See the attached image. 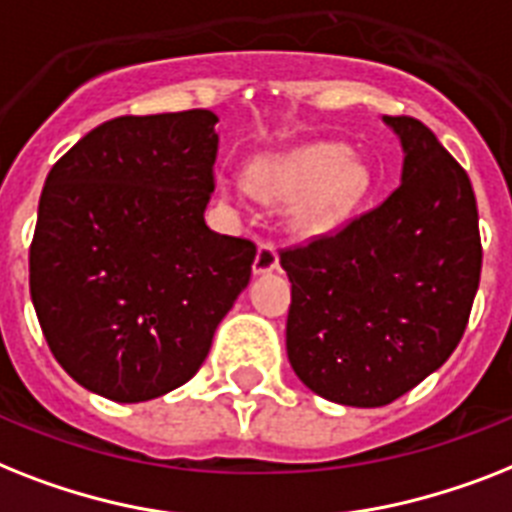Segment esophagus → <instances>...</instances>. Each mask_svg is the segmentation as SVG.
Masks as SVG:
<instances>
[{
  "label": "esophagus",
  "mask_w": 512,
  "mask_h": 512,
  "mask_svg": "<svg viewBox=\"0 0 512 512\" xmlns=\"http://www.w3.org/2000/svg\"><path fill=\"white\" fill-rule=\"evenodd\" d=\"M278 268V252L273 242H260L255 255V263H252V270L255 273H270V270Z\"/></svg>",
  "instance_id": "esophagus-1"
}]
</instances>
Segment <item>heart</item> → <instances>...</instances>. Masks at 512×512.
<instances>
[{
    "label": "heart",
    "mask_w": 512,
    "mask_h": 512,
    "mask_svg": "<svg viewBox=\"0 0 512 512\" xmlns=\"http://www.w3.org/2000/svg\"><path fill=\"white\" fill-rule=\"evenodd\" d=\"M247 186L265 202L292 199L286 223L297 236H318L350 218L371 194L373 178L363 160L331 141L270 152L247 168ZM226 202H234L231 184H220Z\"/></svg>",
    "instance_id": "obj_1"
}]
</instances>
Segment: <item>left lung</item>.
<instances>
[{
	"label": "left lung",
	"mask_w": 512,
	"mask_h": 512,
	"mask_svg": "<svg viewBox=\"0 0 512 512\" xmlns=\"http://www.w3.org/2000/svg\"><path fill=\"white\" fill-rule=\"evenodd\" d=\"M402 184L334 234L281 249L286 352L299 381L350 407L394 402L455 352L481 278L471 178L431 128L386 115Z\"/></svg>",
	"instance_id": "obj_1"
}]
</instances>
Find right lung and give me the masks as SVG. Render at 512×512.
<instances>
[{
    "label": "right lung",
    "mask_w": 512,
    "mask_h": 512,
    "mask_svg": "<svg viewBox=\"0 0 512 512\" xmlns=\"http://www.w3.org/2000/svg\"><path fill=\"white\" fill-rule=\"evenodd\" d=\"M218 115H123L49 170L31 299L54 360L112 402H147L205 363L257 247L210 231Z\"/></svg>",
    "instance_id": "right-lung-1"
}]
</instances>
